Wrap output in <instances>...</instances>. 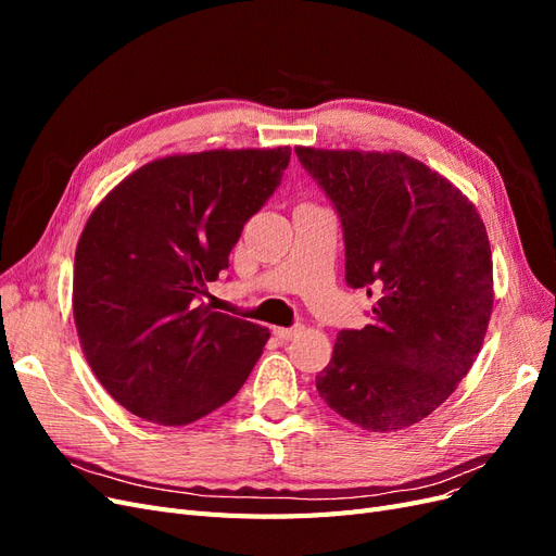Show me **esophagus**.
<instances>
[{
    "instance_id": "34e87169",
    "label": "esophagus",
    "mask_w": 556,
    "mask_h": 556,
    "mask_svg": "<svg viewBox=\"0 0 556 556\" xmlns=\"http://www.w3.org/2000/svg\"><path fill=\"white\" fill-rule=\"evenodd\" d=\"M301 331V327H274V333L278 336L280 341H290Z\"/></svg>"
}]
</instances>
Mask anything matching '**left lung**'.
<instances>
[{
  "label": "left lung",
  "instance_id": "obj_1",
  "mask_svg": "<svg viewBox=\"0 0 556 556\" xmlns=\"http://www.w3.org/2000/svg\"><path fill=\"white\" fill-rule=\"evenodd\" d=\"M294 150L341 215L345 282L378 296L371 325L336 336L317 392L366 431L408 429L482 348L494 306L482 217L457 185L396 150Z\"/></svg>",
  "mask_w": 556,
  "mask_h": 556
}]
</instances>
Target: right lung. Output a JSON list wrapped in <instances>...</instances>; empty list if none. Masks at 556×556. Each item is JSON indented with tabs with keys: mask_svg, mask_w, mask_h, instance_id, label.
Returning <instances> with one entry per match:
<instances>
[{
	"mask_svg": "<svg viewBox=\"0 0 556 556\" xmlns=\"http://www.w3.org/2000/svg\"><path fill=\"white\" fill-rule=\"evenodd\" d=\"M292 148L143 164L99 201L76 245L74 323L92 374L129 413L185 427L241 390L268 329L201 304Z\"/></svg>",
	"mask_w": 556,
	"mask_h": 556,
	"instance_id": "obj_1",
	"label": "right lung"
}]
</instances>
